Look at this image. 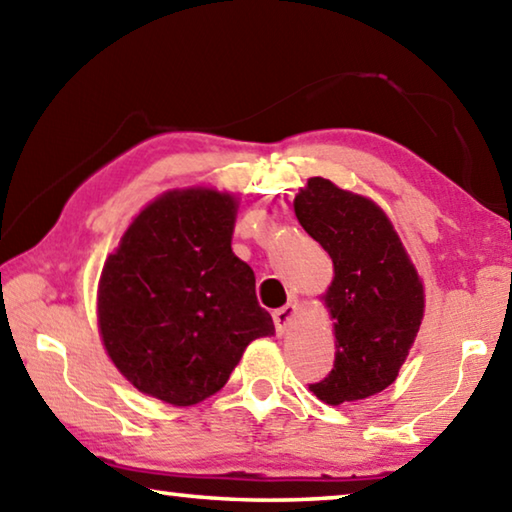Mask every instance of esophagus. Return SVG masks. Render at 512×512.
<instances>
[{
	"mask_svg": "<svg viewBox=\"0 0 512 512\" xmlns=\"http://www.w3.org/2000/svg\"><path fill=\"white\" fill-rule=\"evenodd\" d=\"M298 316V305H293V302H289V305H284L282 309H275L273 311V320H275V329L277 334H287V329L291 327L293 320H296Z\"/></svg>",
	"mask_w": 512,
	"mask_h": 512,
	"instance_id": "1",
	"label": "esophagus"
}]
</instances>
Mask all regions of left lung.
<instances>
[{
    "label": "left lung",
    "mask_w": 512,
    "mask_h": 512,
    "mask_svg": "<svg viewBox=\"0 0 512 512\" xmlns=\"http://www.w3.org/2000/svg\"><path fill=\"white\" fill-rule=\"evenodd\" d=\"M293 210L334 266L320 296L334 325V368L309 388L332 406L366 400L391 386L409 357L424 318L422 277L372 198L316 176Z\"/></svg>",
    "instance_id": "obj_1"
}]
</instances>
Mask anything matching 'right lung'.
Here are the masks:
<instances>
[{"label":"right lung","instance_id":"1","mask_svg":"<svg viewBox=\"0 0 512 512\" xmlns=\"http://www.w3.org/2000/svg\"><path fill=\"white\" fill-rule=\"evenodd\" d=\"M239 196L183 187L144 205L103 264V348L137 391L171 406L219 393L255 339L273 336L255 273L232 253Z\"/></svg>","mask_w":512,"mask_h":512}]
</instances>
